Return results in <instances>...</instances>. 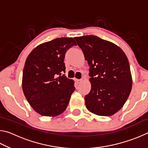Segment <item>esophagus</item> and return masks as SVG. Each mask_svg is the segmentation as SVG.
<instances>
[{
  "instance_id": "obj_1",
  "label": "esophagus",
  "mask_w": 148,
  "mask_h": 148,
  "mask_svg": "<svg viewBox=\"0 0 148 148\" xmlns=\"http://www.w3.org/2000/svg\"><path fill=\"white\" fill-rule=\"evenodd\" d=\"M76 82H77V84H80V83H81V82H82V79H76Z\"/></svg>"
}]
</instances>
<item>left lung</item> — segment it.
<instances>
[{"mask_svg": "<svg viewBox=\"0 0 148 148\" xmlns=\"http://www.w3.org/2000/svg\"><path fill=\"white\" fill-rule=\"evenodd\" d=\"M74 39L90 67L91 89L85 96L86 108L98 116H112L123 106L132 89L128 59L119 46L97 36Z\"/></svg>", "mask_w": 148, "mask_h": 148, "instance_id": "1", "label": "left lung"}]
</instances>
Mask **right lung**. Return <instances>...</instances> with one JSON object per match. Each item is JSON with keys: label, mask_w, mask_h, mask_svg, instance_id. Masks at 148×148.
Wrapping results in <instances>:
<instances>
[{"label": "right lung", "mask_w": 148, "mask_h": 148, "mask_svg": "<svg viewBox=\"0 0 148 148\" xmlns=\"http://www.w3.org/2000/svg\"><path fill=\"white\" fill-rule=\"evenodd\" d=\"M73 46H76L74 38H58L38 45L27 57L22 89L29 104L41 116H59L68 106L74 82L61 72H65V53Z\"/></svg>", "instance_id": "1"}]
</instances>
